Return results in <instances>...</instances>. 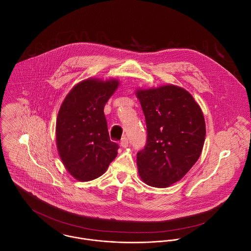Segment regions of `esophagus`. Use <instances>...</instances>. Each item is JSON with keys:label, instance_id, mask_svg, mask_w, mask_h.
<instances>
[{"label": "esophagus", "instance_id": "34e87169", "mask_svg": "<svg viewBox=\"0 0 251 251\" xmlns=\"http://www.w3.org/2000/svg\"><path fill=\"white\" fill-rule=\"evenodd\" d=\"M121 147H123V148H126V147H128V140H127V138H126V137H124L122 140H121Z\"/></svg>", "mask_w": 251, "mask_h": 251}]
</instances>
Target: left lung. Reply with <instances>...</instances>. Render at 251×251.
<instances>
[{"mask_svg": "<svg viewBox=\"0 0 251 251\" xmlns=\"http://www.w3.org/2000/svg\"><path fill=\"white\" fill-rule=\"evenodd\" d=\"M148 138L137 153L138 174L148 185L164 188L183 178L205 142L203 112L193 97L175 85L139 89Z\"/></svg>", "mask_w": 251, "mask_h": 251, "instance_id": "1", "label": "left lung"}]
</instances>
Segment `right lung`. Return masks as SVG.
I'll use <instances>...</instances> for the list:
<instances>
[{
	"mask_svg": "<svg viewBox=\"0 0 251 251\" xmlns=\"http://www.w3.org/2000/svg\"><path fill=\"white\" fill-rule=\"evenodd\" d=\"M119 80L88 78L76 84L57 117L56 143L66 169L74 179L88 181L105 173L118 154L110 140L104 106Z\"/></svg>",
	"mask_w": 251,
	"mask_h": 251,
	"instance_id": "1",
	"label": "right lung"
}]
</instances>
